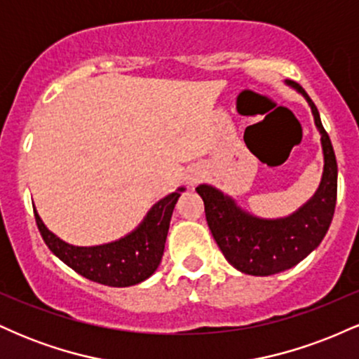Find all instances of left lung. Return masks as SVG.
<instances>
[{"mask_svg":"<svg viewBox=\"0 0 359 359\" xmlns=\"http://www.w3.org/2000/svg\"><path fill=\"white\" fill-rule=\"evenodd\" d=\"M302 94L314 116L324 154V170L314 196L295 212L277 219L253 216L228 194L212 185H197L203 197L205 219L224 258L241 273L269 277L302 262L320 245L334 216L337 196V163L331 140L320 123L319 111L302 86L285 81Z\"/></svg>","mask_w":359,"mask_h":359,"instance_id":"left-lung-1","label":"left lung"}]
</instances>
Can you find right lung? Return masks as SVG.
<instances>
[{"label": "right lung", "instance_id": "right-lung-1", "mask_svg": "<svg viewBox=\"0 0 359 359\" xmlns=\"http://www.w3.org/2000/svg\"><path fill=\"white\" fill-rule=\"evenodd\" d=\"M184 191L185 187H179L160 199L133 231L104 245L76 246L60 240L43 224L36 209L35 221L48 250L74 271L102 285L131 287L151 277L158 269L172 212Z\"/></svg>", "mask_w": 359, "mask_h": 359}]
</instances>
